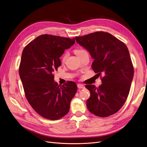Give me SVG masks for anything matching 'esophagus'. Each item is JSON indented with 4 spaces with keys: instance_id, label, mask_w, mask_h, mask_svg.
Here are the masks:
<instances>
[{
    "instance_id": "esophagus-1",
    "label": "esophagus",
    "mask_w": 147,
    "mask_h": 147,
    "mask_svg": "<svg viewBox=\"0 0 147 147\" xmlns=\"http://www.w3.org/2000/svg\"><path fill=\"white\" fill-rule=\"evenodd\" d=\"M77 86H78V88L79 89H83V88H85V87H84V86L83 85V84H77Z\"/></svg>"
}]
</instances>
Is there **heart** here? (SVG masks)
Segmentation results:
<instances>
[{"label":"heart","mask_w":147,"mask_h":147,"mask_svg":"<svg viewBox=\"0 0 147 147\" xmlns=\"http://www.w3.org/2000/svg\"><path fill=\"white\" fill-rule=\"evenodd\" d=\"M75 54H76L78 57L80 56H81L82 55L84 54V53H86V51L85 50H83V49H77V50H76L75 51ZM67 53H65V54L64 55V56H63V57H62V61L63 62H64L67 58Z\"/></svg>","instance_id":"1"}]
</instances>
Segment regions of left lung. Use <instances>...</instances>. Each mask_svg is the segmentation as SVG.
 <instances>
[{"instance_id": "obj_1", "label": "left lung", "mask_w": 147, "mask_h": 147, "mask_svg": "<svg viewBox=\"0 0 147 147\" xmlns=\"http://www.w3.org/2000/svg\"><path fill=\"white\" fill-rule=\"evenodd\" d=\"M75 40L94 59L92 70L104 75L99 88L86 85L91 94L86 101L88 110L100 117L117 113L125 103L134 77L127 47L112 34L104 32L76 37Z\"/></svg>"}]
</instances>
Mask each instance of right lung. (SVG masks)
<instances>
[{
    "label": "right lung",
    "instance_id": "1",
    "mask_svg": "<svg viewBox=\"0 0 147 147\" xmlns=\"http://www.w3.org/2000/svg\"><path fill=\"white\" fill-rule=\"evenodd\" d=\"M74 43L75 38L45 34L30 42L22 53L19 73L26 99L43 118L59 119L69 112L77 86L68 82L60 86L53 73L61 65L60 57Z\"/></svg>",
    "mask_w": 147,
    "mask_h": 147
}]
</instances>
